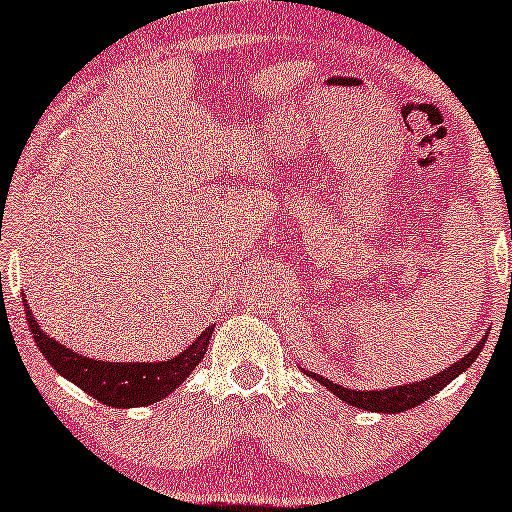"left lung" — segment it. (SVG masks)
I'll use <instances>...</instances> for the list:
<instances>
[{
    "mask_svg": "<svg viewBox=\"0 0 512 512\" xmlns=\"http://www.w3.org/2000/svg\"><path fill=\"white\" fill-rule=\"evenodd\" d=\"M485 342H487V335L471 349V352L461 356L457 363H452V366L440 370V373H436L433 377H426V380L410 382V384H398V387H387V389L356 391V389L342 387V384H333L331 380H326V377L312 373V370H305V368H300V370H303L307 377H314L321 387L333 391V394L338 396L340 401H345L347 405H354V408H359V410L384 412V415H398V412L417 408V405L424 403L426 398L436 396L438 391H443L447 384L454 380V377L466 373V370L471 368V363L480 356V349L485 347Z\"/></svg>",
    "mask_w": 512,
    "mask_h": 512,
    "instance_id": "1",
    "label": "left lung"
}]
</instances>
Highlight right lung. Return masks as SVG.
I'll use <instances>...</instances> for the list:
<instances>
[{
  "instance_id": "right-lung-1",
  "label": "right lung",
  "mask_w": 512,
  "mask_h": 512,
  "mask_svg": "<svg viewBox=\"0 0 512 512\" xmlns=\"http://www.w3.org/2000/svg\"><path fill=\"white\" fill-rule=\"evenodd\" d=\"M23 307L32 338L55 373L111 408H142L170 396L202 361L214 333V326H207L191 345L165 361H100L74 352L44 333L27 298H23Z\"/></svg>"
}]
</instances>
